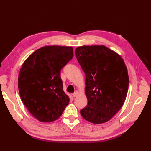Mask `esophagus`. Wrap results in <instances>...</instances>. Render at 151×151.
Segmentation results:
<instances>
[{"label":"esophagus","mask_w":151,"mask_h":151,"mask_svg":"<svg viewBox=\"0 0 151 151\" xmlns=\"http://www.w3.org/2000/svg\"><path fill=\"white\" fill-rule=\"evenodd\" d=\"M79 94V93L77 91H76L74 93H72V96L74 97H77Z\"/></svg>","instance_id":"1"}]
</instances>
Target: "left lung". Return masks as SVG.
I'll list each match as a JSON object with an SVG mask.
<instances>
[{
    "mask_svg": "<svg viewBox=\"0 0 151 151\" xmlns=\"http://www.w3.org/2000/svg\"><path fill=\"white\" fill-rule=\"evenodd\" d=\"M77 61L86 75L88 105L81 114L94 124L111 120L125 101L129 78L123 58L104 45L81 46L76 49Z\"/></svg>",
    "mask_w": 151,
    "mask_h": 151,
    "instance_id": "1",
    "label": "left lung"
}]
</instances>
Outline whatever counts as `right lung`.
<instances>
[{"label": "right lung", "mask_w": 151, "mask_h": 151, "mask_svg": "<svg viewBox=\"0 0 151 151\" xmlns=\"http://www.w3.org/2000/svg\"><path fill=\"white\" fill-rule=\"evenodd\" d=\"M73 56L72 47L48 45L36 50L22 63L18 77L20 97L40 122L57 120L68 104L60 70Z\"/></svg>", "instance_id": "right-lung-1"}]
</instances>
